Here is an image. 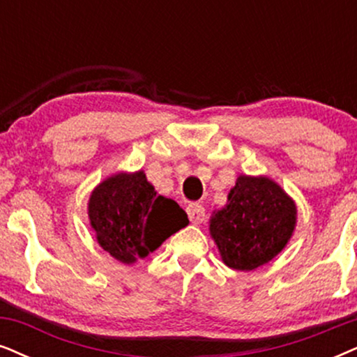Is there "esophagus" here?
Wrapping results in <instances>:
<instances>
[{
    "label": "esophagus",
    "mask_w": 357,
    "mask_h": 357,
    "mask_svg": "<svg viewBox=\"0 0 357 357\" xmlns=\"http://www.w3.org/2000/svg\"><path fill=\"white\" fill-rule=\"evenodd\" d=\"M186 212H188L189 220H191L192 224L204 222L206 211H204V207H202L201 204H197V202H191V204L186 207Z\"/></svg>",
    "instance_id": "obj_1"
}]
</instances>
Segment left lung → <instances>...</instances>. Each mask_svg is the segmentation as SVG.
I'll list each match as a JSON object with an SVG mask.
<instances>
[{"instance_id":"left-lung-1","label":"left lung","mask_w":357,"mask_h":357,"mask_svg":"<svg viewBox=\"0 0 357 357\" xmlns=\"http://www.w3.org/2000/svg\"><path fill=\"white\" fill-rule=\"evenodd\" d=\"M296 222V207L268 178L241 176L227 206L211 219V236L225 265L254 270L287 245Z\"/></svg>"}]
</instances>
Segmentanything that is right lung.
I'll list each match as a JSON object with an SVG mask.
<instances>
[{"label":"right lung","instance_id":"1","mask_svg":"<svg viewBox=\"0 0 357 357\" xmlns=\"http://www.w3.org/2000/svg\"><path fill=\"white\" fill-rule=\"evenodd\" d=\"M97 241L116 260L133 264L189 224L178 202L156 194L143 171L98 184L89 202Z\"/></svg>","mask_w":357,"mask_h":357}]
</instances>
